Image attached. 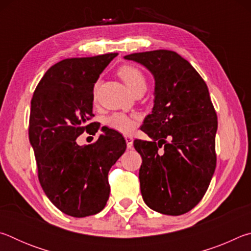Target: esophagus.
<instances>
[{"mask_svg":"<svg viewBox=\"0 0 251 251\" xmlns=\"http://www.w3.org/2000/svg\"><path fill=\"white\" fill-rule=\"evenodd\" d=\"M125 141H126V146L128 150H131L133 148V137H129V136H125Z\"/></svg>","mask_w":251,"mask_h":251,"instance_id":"obj_1","label":"esophagus"}]
</instances>
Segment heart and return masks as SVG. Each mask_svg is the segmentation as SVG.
I'll return each mask as SVG.
<instances>
[{"label": "heart", "instance_id": "heart-1", "mask_svg": "<svg viewBox=\"0 0 251 251\" xmlns=\"http://www.w3.org/2000/svg\"><path fill=\"white\" fill-rule=\"evenodd\" d=\"M117 74L124 80V83L128 86L131 92H135L137 88L146 87L145 76L142 71L133 65H124L118 69ZM100 82L94 85V96H96L97 90H99ZM138 122V116L135 114H126L122 112L113 113L105 118V125L121 134H130L135 129Z\"/></svg>", "mask_w": 251, "mask_h": 251}]
</instances>
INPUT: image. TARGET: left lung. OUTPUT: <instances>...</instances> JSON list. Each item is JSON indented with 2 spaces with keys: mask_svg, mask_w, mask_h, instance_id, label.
<instances>
[{
  "mask_svg": "<svg viewBox=\"0 0 251 251\" xmlns=\"http://www.w3.org/2000/svg\"><path fill=\"white\" fill-rule=\"evenodd\" d=\"M125 58L141 63L155 78V104L142 126L151 141H134L143 159V199L160 214L182 215L202 199L217 161V114L208 87L190 63L173 50L134 53ZM161 147L164 151L159 153Z\"/></svg>",
  "mask_w": 251,
  "mask_h": 251,
  "instance_id": "8db88e82",
  "label": "left lung"
}]
</instances>
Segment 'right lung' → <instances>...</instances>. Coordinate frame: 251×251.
<instances>
[{"instance_id": "right-lung-1", "label": "right lung", "mask_w": 251, "mask_h": 251, "mask_svg": "<svg viewBox=\"0 0 251 251\" xmlns=\"http://www.w3.org/2000/svg\"><path fill=\"white\" fill-rule=\"evenodd\" d=\"M117 55L63 59L44 74L31 100L28 137L40 184L53 205L72 217L103 210L110 192L108 172L126 150L124 137L109 129L90 145L76 143L96 125L90 122L93 88Z\"/></svg>"}]
</instances>
